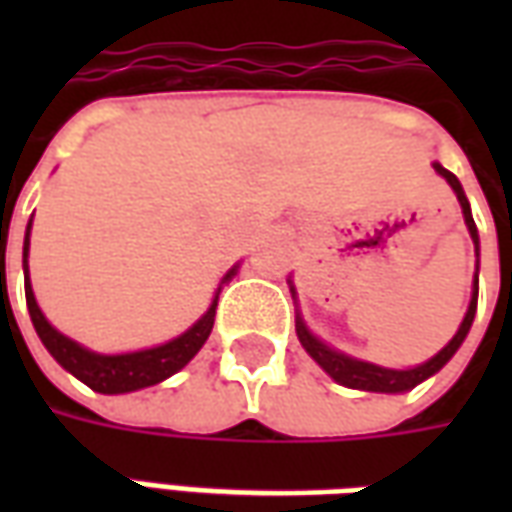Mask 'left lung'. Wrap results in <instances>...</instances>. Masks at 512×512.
<instances>
[{"instance_id": "obj_1", "label": "left lung", "mask_w": 512, "mask_h": 512, "mask_svg": "<svg viewBox=\"0 0 512 512\" xmlns=\"http://www.w3.org/2000/svg\"><path fill=\"white\" fill-rule=\"evenodd\" d=\"M433 167H436V172H439L441 178L450 183L452 191L458 194V202H461L463 208V219H466V227H469V235H472L474 249H477V244H480V238H477V224H474L472 208H469V200H466V194H463L461 189V180L455 178L450 169L441 167V164H433ZM474 310H477V274H474V293L472 301H469V310L463 315L461 329L455 332V337H452L450 343L444 345L430 362H425V365L419 367H411V370H386V367L370 365V362H359V359H351V356L340 354V351H334V348H329L326 343H321L318 337H312L301 318H296V334H299L301 345L307 348V354H310L312 359L337 381V384L351 386V389H365V392H406V389H414L417 384H422V381L428 376H433V373H439L441 367L450 362L452 354L461 348V343L466 340V334L472 329Z\"/></svg>"}]
</instances>
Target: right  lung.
<instances>
[{
    "label": "right lung",
    "mask_w": 512,
    "mask_h": 512,
    "mask_svg": "<svg viewBox=\"0 0 512 512\" xmlns=\"http://www.w3.org/2000/svg\"><path fill=\"white\" fill-rule=\"evenodd\" d=\"M32 227V222H29ZM29 227L27 238H24V293H27V307L29 318L35 332L43 340V345L49 348V354L60 362L68 373L84 381V384L95 389V392H104V395H123V392H134L142 386H153L164 378L175 376L180 367H186L194 359V354L200 351L208 334L213 329V318H216V299H213L211 310L202 315L200 321L191 326L189 332H183L175 340L158 345V348H147V351H136V354H120V356H104L87 351L79 343L68 340L65 334H60L51 326L43 312H40L32 285H29V271H27V252H29ZM235 268L224 277V282L233 277Z\"/></svg>",
    "instance_id": "1"
}]
</instances>
